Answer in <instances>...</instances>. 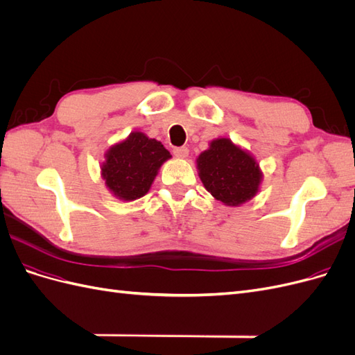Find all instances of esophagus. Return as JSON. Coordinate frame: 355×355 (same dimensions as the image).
Wrapping results in <instances>:
<instances>
[{"mask_svg": "<svg viewBox=\"0 0 355 355\" xmlns=\"http://www.w3.org/2000/svg\"><path fill=\"white\" fill-rule=\"evenodd\" d=\"M173 154H175L178 158H187L188 154H189V149H188L187 146L175 148V149H173Z\"/></svg>", "mask_w": 355, "mask_h": 355, "instance_id": "34e87169", "label": "esophagus"}]
</instances>
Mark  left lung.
Masks as SVG:
<instances>
[{"label":"left lung","instance_id":"1","mask_svg":"<svg viewBox=\"0 0 355 355\" xmlns=\"http://www.w3.org/2000/svg\"><path fill=\"white\" fill-rule=\"evenodd\" d=\"M197 168L204 188L227 206L253 198L262 180L256 159L227 137L210 142L207 151L198 155Z\"/></svg>","mask_w":355,"mask_h":355}]
</instances>
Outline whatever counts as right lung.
I'll list each match as a JSON object with an SVG mask.
<instances>
[{"label": "right lung", "instance_id": "right-lung-1", "mask_svg": "<svg viewBox=\"0 0 355 355\" xmlns=\"http://www.w3.org/2000/svg\"><path fill=\"white\" fill-rule=\"evenodd\" d=\"M168 158L171 155L163 144L142 132H133L106 151L102 178L116 198L133 201L146 194L161 164Z\"/></svg>", "mask_w": 355, "mask_h": 355}]
</instances>
